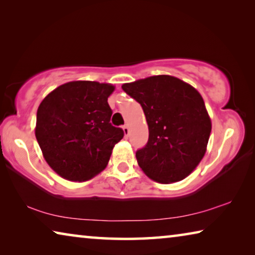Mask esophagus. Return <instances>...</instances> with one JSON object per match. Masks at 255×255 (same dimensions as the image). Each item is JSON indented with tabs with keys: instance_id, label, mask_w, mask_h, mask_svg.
<instances>
[{
	"instance_id": "obj_1",
	"label": "esophagus",
	"mask_w": 255,
	"mask_h": 255,
	"mask_svg": "<svg viewBox=\"0 0 255 255\" xmlns=\"http://www.w3.org/2000/svg\"><path fill=\"white\" fill-rule=\"evenodd\" d=\"M123 129H124L125 136L128 137V135H129V127H128V125H125V126L123 127Z\"/></svg>"
}]
</instances>
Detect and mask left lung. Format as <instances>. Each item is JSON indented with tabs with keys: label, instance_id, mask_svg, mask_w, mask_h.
I'll list each match as a JSON object with an SVG mask.
<instances>
[{
	"label": "left lung",
	"instance_id": "1",
	"mask_svg": "<svg viewBox=\"0 0 255 255\" xmlns=\"http://www.w3.org/2000/svg\"><path fill=\"white\" fill-rule=\"evenodd\" d=\"M142 107L148 140L136 159L149 178L161 184L186 178L207 151L211 120L204 101L191 85L168 75L124 84Z\"/></svg>",
	"mask_w": 255,
	"mask_h": 255
}]
</instances>
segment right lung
Masks as SVG:
<instances>
[{
    "mask_svg": "<svg viewBox=\"0 0 255 255\" xmlns=\"http://www.w3.org/2000/svg\"><path fill=\"white\" fill-rule=\"evenodd\" d=\"M111 84L78 80L63 84L39 104L35 135L44 159L71 181L93 178L107 167L115 145L124 137L110 123Z\"/></svg>",
    "mask_w": 255,
    "mask_h": 255,
    "instance_id": "obj_1",
    "label": "right lung"
}]
</instances>
